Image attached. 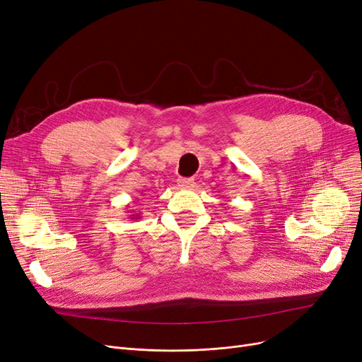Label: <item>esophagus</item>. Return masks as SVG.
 Listing matches in <instances>:
<instances>
[{
  "mask_svg": "<svg viewBox=\"0 0 362 362\" xmlns=\"http://www.w3.org/2000/svg\"><path fill=\"white\" fill-rule=\"evenodd\" d=\"M177 183H179L180 187H192L194 183H195V179H192V177H180L177 180Z\"/></svg>",
  "mask_w": 362,
  "mask_h": 362,
  "instance_id": "1",
  "label": "esophagus"
}]
</instances>
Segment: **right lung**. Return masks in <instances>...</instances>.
<instances>
[{"mask_svg":"<svg viewBox=\"0 0 362 362\" xmlns=\"http://www.w3.org/2000/svg\"><path fill=\"white\" fill-rule=\"evenodd\" d=\"M130 218H132V220H135V218H141V217H139V214H138V213H135V214H130Z\"/></svg>","mask_w":362,"mask_h":362,"instance_id":"right-lung-1","label":"right lung"}]
</instances>
